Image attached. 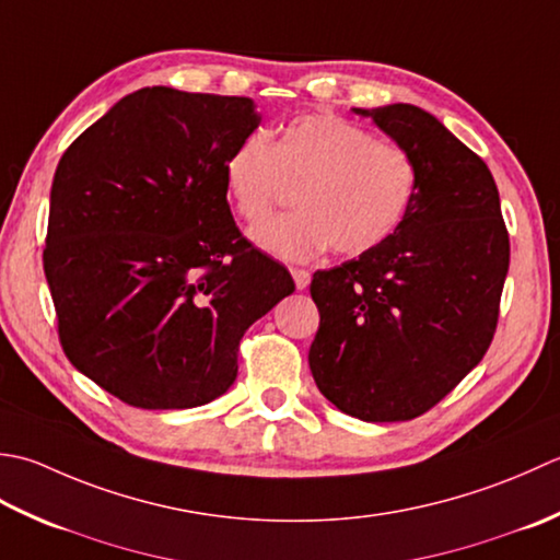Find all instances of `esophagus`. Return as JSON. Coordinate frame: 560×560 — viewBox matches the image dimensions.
Wrapping results in <instances>:
<instances>
[{
  "mask_svg": "<svg viewBox=\"0 0 560 560\" xmlns=\"http://www.w3.org/2000/svg\"><path fill=\"white\" fill-rule=\"evenodd\" d=\"M292 278H294L296 290H306V288H310V280H312L310 270H304V268H292Z\"/></svg>",
  "mask_w": 560,
  "mask_h": 560,
  "instance_id": "34e87169",
  "label": "esophagus"
}]
</instances>
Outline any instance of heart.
Here are the masks:
<instances>
[{
    "instance_id": "obj_1",
    "label": "heart",
    "mask_w": 560,
    "mask_h": 560,
    "mask_svg": "<svg viewBox=\"0 0 560 560\" xmlns=\"http://www.w3.org/2000/svg\"><path fill=\"white\" fill-rule=\"evenodd\" d=\"M224 192L236 214L260 222L284 186L300 188L302 210L256 226L254 242L282 260H310L334 246L362 256L382 246L408 214L418 171L404 147L374 140L330 113H310L278 128L272 144L246 135L222 164Z\"/></svg>"
}]
</instances>
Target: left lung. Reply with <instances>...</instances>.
Instances as JSON below:
<instances>
[{"instance_id": "obj_1", "label": "left lung", "mask_w": 560, "mask_h": 560, "mask_svg": "<svg viewBox=\"0 0 560 560\" xmlns=\"http://www.w3.org/2000/svg\"><path fill=\"white\" fill-rule=\"evenodd\" d=\"M413 156L416 198L370 254L316 270L314 382L368 423H396L440 404L493 340L510 266L500 196L486 162L428 110L352 108Z\"/></svg>"}]
</instances>
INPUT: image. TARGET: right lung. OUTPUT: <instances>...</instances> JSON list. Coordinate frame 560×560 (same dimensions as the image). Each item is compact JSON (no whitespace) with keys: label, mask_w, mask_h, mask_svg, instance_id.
I'll use <instances>...</instances> for the list:
<instances>
[{"label":"right lung","mask_w":560,"mask_h":560,"mask_svg":"<svg viewBox=\"0 0 560 560\" xmlns=\"http://www.w3.org/2000/svg\"><path fill=\"white\" fill-rule=\"evenodd\" d=\"M246 96L147 86L67 147L43 268L65 355L122 404L196 408L236 380L246 328L294 292L248 244L222 164L258 128Z\"/></svg>","instance_id":"1"}]
</instances>
